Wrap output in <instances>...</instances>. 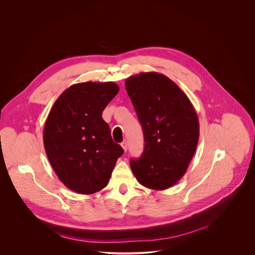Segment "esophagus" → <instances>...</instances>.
<instances>
[{
    "mask_svg": "<svg viewBox=\"0 0 255 255\" xmlns=\"http://www.w3.org/2000/svg\"><path fill=\"white\" fill-rule=\"evenodd\" d=\"M121 146H122V148L124 149V151H127V149H128V142H127L126 140H124V141L121 143Z\"/></svg>",
    "mask_w": 255,
    "mask_h": 255,
    "instance_id": "esophagus-1",
    "label": "esophagus"
}]
</instances>
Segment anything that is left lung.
Masks as SVG:
<instances>
[{"instance_id": "left-lung-1", "label": "left lung", "mask_w": 255, "mask_h": 255, "mask_svg": "<svg viewBox=\"0 0 255 255\" xmlns=\"http://www.w3.org/2000/svg\"><path fill=\"white\" fill-rule=\"evenodd\" d=\"M144 135L141 157L130 160L139 184L162 191L186 173L198 145L199 119L176 84L158 72H141L125 82Z\"/></svg>"}]
</instances>
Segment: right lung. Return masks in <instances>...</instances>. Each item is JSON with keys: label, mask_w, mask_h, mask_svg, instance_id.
I'll list each match as a JSON object with an SVG mask.
<instances>
[{"label": "right lung", "mask_w": 255, "mask_h": 255, "mask_svg": "<svg viewBox=\"0 0 255 255\" xmlns=\"http://www.w3.org/2000/svg\"><path fill=\"white\" fill-rule=\"evenodd\" d=\"M118 92L112 82L76 84L51 108L44 126V148L54 172L71 191L91 195L104 189L124 153L102 118Z\"/></svg>", "instance_id": "add662e5"}]
</instances>
